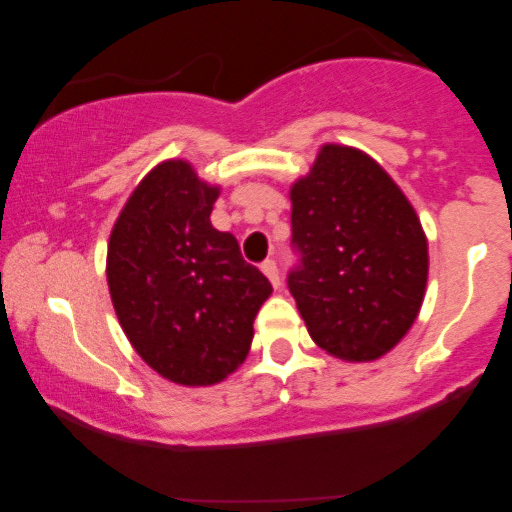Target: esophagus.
<instances>
[{
    "label": "esophagus",
    "mask_w": 512,
    "mask_h": 512,
    "mask_svg": "<svg viewBox=\"0 0 512 512\" xmlns=\"http://www.w3.org/2000/svg\"><path fill=\"white\" fill-rule=\"evenodd\" d=\"M262 272H264V276H267L269 281H272L274 289H279V286H281V274H279V267H276V262L274 260H264L262 262Z\"/></svg>",
    "instance_id": "esophagus-1"
}]
</instances>
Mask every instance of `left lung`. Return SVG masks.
Wrapping results in <instances>:
<instances>
[{"instance_id": "obj_1", "label": "left lung", "mask_w": 512, "mask_h": 512, "mask_svg": "<svg viewBox=\"0 0 512 512\" xmlns=\"http://www.w3.org/2000/svg\"><path fill=\"white\" fill-rule=\"evenodd\" d=\"M289 291L313 342L342 361H375L414 325L428 243L397 182L363 151L325 144L291 187Z\"/></svg>"}]
</instances>
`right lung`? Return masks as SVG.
<instances>
[{
	"instance_id": "add662e5",
	"label": "right lung",
	"mask_w": 512,
	"mask_h": 512,
	"mask_svg": "<svg viewBox=\"0 0 512 512\" xmlns=\"http://www.w3.org/2000/svg\"><path fill=\"white\" fill-rule=\"evenodd\" d=\"M219 187L187 161H163L134 187L108 243V289L129 344L178 385H216L252 344L272 293L238 240L211 226Z\"/></svg>"
}]
</instances>
